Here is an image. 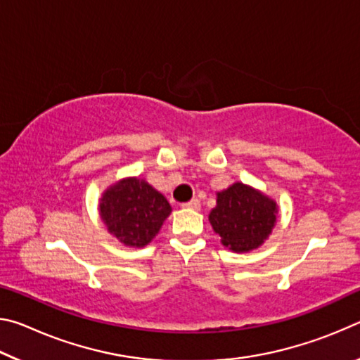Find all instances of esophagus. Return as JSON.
Here are the masks:
<instances>
[{"instance_id": "34e87169", "label": "esophagus", "mask_w": 360, "mask_h": 360, "mask_svg": "<svg viewBox=\"0 0 360 360\" xmlns=\"http://www.w3.org/2000/svg\"><path fill=\"white\" fill-rule=\"evenodd\" d=\"M181 206H182V208H186V210H200V202L197 198H192L191 202L182 203Z\"/></svg>"}]
</instances>
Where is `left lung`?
<instances>
[{
    "label": "left lung",
    "mask_w": 360,
    "mask_h": 360,
    "mask_svg": "<svg viewBox=\"0 0 360 360\" xmlns=\"http://www.w3.org/2000/svg\"><path fill=\"white\" fill-rule=\"evenodd\" d=\"M210 222L224 246L235 252L259 248L276 222V203L241 182L217 193Z\"/></svg>",
    "instance_id": "1"
}]
</instances>
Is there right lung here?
I'll return each instance as SVG.
<instances>
[{
	"mask_svg": "<svg viewBox=\"0 0 360 360\" xmlns=\"http://www.w3.org/2000/svg\"><path fill=\"white\" fill-rule=\"evenodd\" d=\"M169 212L172 206L167 198L136 178L109 187L100 203V214L108 230L124 245L136 248L154 238Z\"/></svg>",
	"mask_w": 360,
	"mask_h": 360,
	"instance_id": "obj_1",
	"label": "right lung"
}]
</instances>
